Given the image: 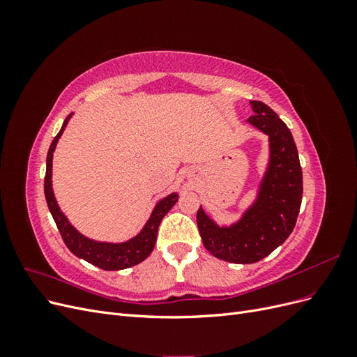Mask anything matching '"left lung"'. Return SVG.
Returning <instances> with one entry per match:
<instances>
[{
    "instance_id": "obj_1",
    "label": "left lung",
    "mask_w": 357,
    "mask_h": 357,
    "mask_svg": "<svg viewBox=\"0 0 357 357\" xmlns=\"http://www.w3.org/2000/svg\"><path fill=\"white\" fill-rule=\"evenodd\" d=\"M248 123L269 138V164L256 202L240 222L215 225L199 207L197 223L207 250L232 264H255L286 241L294 231L302 201V168L290 129L261 101H250Z\"/></svg>"
}]
</instances>
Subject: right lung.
Segmentation results:
<instances>
[{
	"label": "right lung",
	"mask_w": 357,
	"mask_h": 357,
	"mask_svg": "<svg viewBox=\"0 0 357 357\" xmlns=\"http://www.w3.org/2000/svg\"><path fill=\"white\" fill-rule=\"evenodd\" d=\"M73 113L67 116L61 131L58 135L53 138V142L49 147L47 152V160H46V177H45V195L49 205V210L53 215V220H55L59 234L62 236L63 243L70 248V252L80 259H84L86 262H89L95 266H98L105 271H117V269H125L129 266H134L139 262H143L144 259L152 253L156 236H158V228L160 220L164 219V215L174 207V204L178 199L177 193H171L167 198L160 199L156 207L150 215V219L144 225L143 231L139 232L132 240L126 243H98L86 238L77 229L71 226L68 219L63 215V213L59 210L58 202L55 199L52 190V159L53 152H55V147L58 139L61 138L63 129H66L68 121L71 119Z\"/></svg>",
	"instance_id": "obj_1"
}]
</instances>
